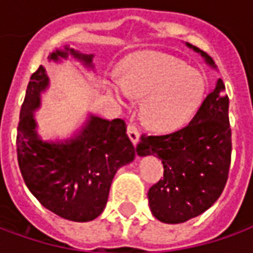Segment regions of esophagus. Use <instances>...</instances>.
Returning a JSON list of instances; mask_svg holds the SVG:
<instances>
[{
	"instance_id": "esophagus-1",
	"label": "esophagus",
	"mask_w": 253,
	"mask_h": 253,
	"mask_svg": "<svg viewBox=\"0 0 253 253\" xmlns=\"http://www.w3.org/2000/svg\"><path fill=\"white\" fill-rule=\"evenodd\" d=\"M126 133H128V136H129L130 142H132L133 144H136L137 140H139V136H140V133H139V129H137L136 125L129 124V125H128V128H126Z\"/></svg>"
}]
</instances>
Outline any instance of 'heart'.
I'll return each mask as SVG.
<instances>
[{"mask_svg":"<svg viewBox=\"0 0 253 253\" xmlns=\"http://www.w3.org/2000/svg\"><path fill=\"white\" fill-rule=\"evenodd\" d=\"M110 92L120 103L126 97L144 99L142 118L156 132L182 129L203 104L207 84L200 71L177 57L160 52H140L124 60L118 83Z\"/></svg>","mask_w":253,"mask_h":253,"instance_id":"heart-1","label":"heart"}]
</instances>
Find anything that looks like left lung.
<instances>
[{"mask_svg": "<svg viewBox=\"0 0 253 253\" xmlns=\"http://www.w3.org/2000/svg\"><path fill=\"white\" fill-rule=\"evenodd\" d=\"M186 45L216 67L205 52ZM136 151L140 157L156 154L163 161L164 179L147 193L151 213L160 222H187L212 207L226 186L231 158L229 97L222 80L187 126L163 136L143 135Z\"/></svg>", "mask_w": 253, "mask_h": 253, "instance_id": "1", "label": "left lung"}]
</instances>
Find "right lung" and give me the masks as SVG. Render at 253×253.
Here are the masks:
<instances>
[{"label": "right lung", "mask_w": 253, "mask_h": 253, "mask_svg": "<svg viewBox=\"0 0 253 253\" xmlns=\"http://www.w3.org/2000/svg\"><path fill=\"white\" fill-rule=\"evenodd\" d=\"M73 57L93 70V55L73 48L49 53V62ZM49 86L45 67L31 76L17 126V161L26 186L42 207L73 222H89L103 212L117 170L133 161L136 149L121 118L88 116L81 129L66 140H43L34 113Z\"/></svg>", "instance_id": "add662e5"}]
</instances>
